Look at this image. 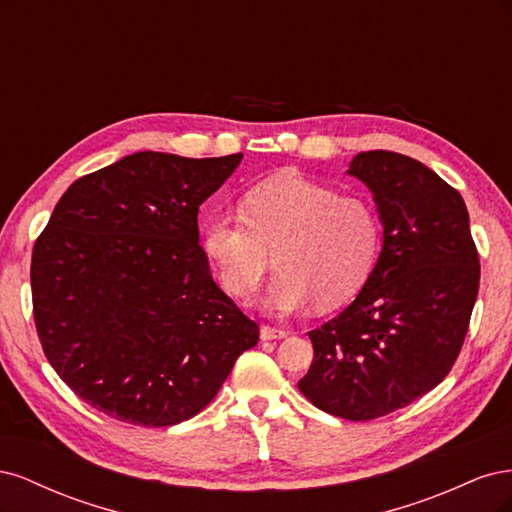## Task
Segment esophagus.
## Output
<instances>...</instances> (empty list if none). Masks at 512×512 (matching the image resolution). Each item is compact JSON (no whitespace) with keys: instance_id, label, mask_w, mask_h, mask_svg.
<instances>
[{"instance_id":"34e87169","label":"esophagus","mask_w":512,"mask_h":512,"mask_svg":"<svg viewBox=\"0 0 512 512\" xmlns=\"http://www.w3.org/2000/svg\"><path fill=\"white\" fill-rule=\"evenodd\" d=\"M288 333L284 329H277V327H271V324H262L260 327V339H265V342H269V339H284Z\"/></svg>"}]
</instances>
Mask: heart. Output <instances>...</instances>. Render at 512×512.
<instances>
[{"instance_id":"b5f03b06","label":"heart","mask_w":512,"mask_h":512,"mask_svg":"<svg viewBox=\"0 0 512 512\" xmlns=\"http://www.w3.org/2000/svg\"><path fill=\"white\" fill-rule=\"evenodd\" d=\"M380 215L365 196L339 194L299 175L256 183L241 215H215L203 226L205 254L228 292L250 299L273 265V312H294L316 299L337 307L367 284L380 256Z\"/></svg>"}]
</instances>
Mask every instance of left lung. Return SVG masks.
Segmentation results:
<instances>
[{
	"instance_id": "8db88e82",
	"label": "left lung",
	"mask_w": 512,
	"mask_h": 512,
	"mask_svg": "<svg viewBox=\"0 0 512 512\" xmlns=\"http://www.w3.org/2000/svg\"><path fill=\"white\" fill-rule=\"evenodd\" d=\"M350 175L374 192L384 226L367 284L342 314L309 331L299 380L312 404L346 421L406 408L453 369L478 294L480 265L461 194L395 151H363Z\"/></svg>"
}]
</instances>
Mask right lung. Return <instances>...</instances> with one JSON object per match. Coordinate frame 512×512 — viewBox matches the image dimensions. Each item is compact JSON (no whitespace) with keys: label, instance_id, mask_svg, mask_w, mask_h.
<instances>
[{"label":"right lung","instance_id":"1","mask_svg":"<svg viewBox=\"0 0 512 512\" xmlns=\"http://www.w3.org/2000/svg\"><path fill=\"white\" fill-rule=\"evenodd\" d=\"M241 158L134 153L76 179L34 243L44 356L115 421H188L258 344V324L215 284L198 243V207Z\"/></svg>","mask_w":512,"mask_h":512}]
</instances>
